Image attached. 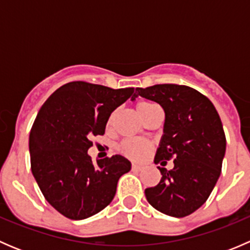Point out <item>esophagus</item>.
Listing matches in <instances>:
<instances>
[{"label": "esophagus", "mask_w": 250, "mask_h": 250, "mask_svg": "<svg viewBox=\"0 0 250 250\" xmlns=\"http://www.w3.org/2000/svg\"><path fill=\"white\" fill-rule=\"evenodd\" d=\"M132 169L134 170V172H140V170L144 169V167H143V166H140V165H133Z\"/></svg>", "instance_id": "esophagus-1"}]
</instances>
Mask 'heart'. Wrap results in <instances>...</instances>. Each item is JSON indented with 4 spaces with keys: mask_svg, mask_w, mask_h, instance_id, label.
Wrapping results in <instances>:
<instances>
[{
    "mask_svg": "<svg viewBox=\"0 0 250 250\" xmlns=\"http://www.w3.org/2000/svg\"><path fill=\"white\" fill-rule=\"evenodd\" d=\"M155 106H157L156 104L150 102H141L138 104L137 110L139 112L140 117L144 118V116L147 115L151 110ZM116 111L110 115L109 120H107V125H112L113 120H115ZM151 148V144L147 141H141V140H125L120 146V150L122 151L123 155H125L127 157L133 158V160H139V158L144 157L146 153L148 152V150Z\"/></svg>",
    "mask_w": 250,
    "mask_h": 250,
    "instance_id": "b5f03b06",
    "label": "heart"
}]
</instances>
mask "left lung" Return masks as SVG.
I'll return each instance as SVG.
<instances>
[{"instance_id": "left-lung-1", "label": "left lung", "mask_w": 250, "mask_h": 250, "mask_svg": "<svg viewBox=\"0 0 250 250\" xmlns=\"http://www.w3.org/2000/svg\"><path fill=\"white\" fill-rule=\"evenodd\" d=\"M140 97L160 104L165 125L155 163L173 158V169L160 168L162 178L145 190L147 202L166 215L184 218L208 200L221 173L226 138L210 100L188 85L156 84L137 88Z\"/></svg>"}]
</instances>
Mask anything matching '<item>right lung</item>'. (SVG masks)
Here are the masks:
<instances>
[{"label":"right lung","mask_w":250,"mask_h":250,"mask_svg":"<svg viewBox=\"0 0 250 250\" xmlns=\"http://www.w3.org/2000/svg\"><path fill=\"white\" fill-rule=\"evenodd\" d=\"M130 97L134 88L70 82L37 113L29 138L31 170L48 203L66 218L83 220L103 210L132 168L121 155L97 163L88 155L92 138L104 134L111 113Z\"/></svg>","instance_id":"1"}]
</instances>
